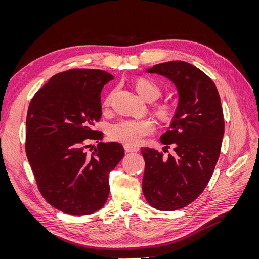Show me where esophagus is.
Returning <instances> with one entry per match:
<instances>
[{
  "instance_id": "obj_1",
  "label": "esophagus",
  "mask_w": 259,
  "mask_h": 259,
  "mask_svg": "<svg viewBox=\"0 0 259 259\" xmlns=\"http://www.w3.org/2000/svg\"><path fill=\"white\" fill-rule=\"evenodd\" d=\"M124 149L126 152H137L138 151V148L130 147V146H124Z\"/></svg>"
}]
</instances>
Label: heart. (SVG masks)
Here are the masks:
<instances>
[{"mask_svg":"<svg viewBox=\"0 0 259 259\" xmlns=\"http://www.w3.org/2000/svg\"><path fill=\"white\" fill-rule=\"evenodd\" d=\"M135 88L139 95L146 101H154L162 94V91L158 84H155L153 81L149 79H145V77H140V79L136 81ZM110 98L111 95H109L105 99V106H108L109 103H110ZM155 112L156 115L162 120L168 119L171 114L170 109L164 105L156 107ZM153 131L154 125L150 120H121L112 125L110 132H109V135H110L111 139L115 140L117 143L130 147H136L143 142L146 136L150 135Z\"/></svg>","mask_w":259,"mask_h":259,"instance_id":"b5f03b06","label":"heart"}]
</instances>
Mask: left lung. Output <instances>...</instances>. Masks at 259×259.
I'll return each instance as SVG.
<instances>
[{
    "label": "left lung",
    "mask_w": 259,
    "mask_h": 259,
    "mask_svg": "<svg viewBox=\"0 0 259 259\" xmlns=\"http://www.w3.org/2000/svg\"><path fill=\"white\" fill-rule=\"evenodd\" d=\"M173 82L178 104L161 143L175 153L164 156L142 148L145 159L143 192L160 210L190 204L205 189L221 153L225 132L223 108L216 85L200 69L186 61H167L147 69Z\"/></svg>",
    "instance_id": "1"
}]
</instances>
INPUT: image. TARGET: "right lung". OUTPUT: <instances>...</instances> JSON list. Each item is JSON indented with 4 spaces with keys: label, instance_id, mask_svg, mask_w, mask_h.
Returning <instances> with one entry per match:
<instances>
[{
    "label": "right lung",
    "instance_id": "add662e5",
    "mask_svg": "<svg viewBox=\"0 0 259 259\" xmlns=\"http://www.w3.org/2000/svg\"><path fill=\"white\" fill-rule=\"evenodd\" d=\"M113 75L97 69L55 74L31 100L26 121V153L38 190L52 206L84 216L105 205L109 173L124 156L121 144L93 130L101 117L100 93Z\"/></svg>",
    "mask_w": 259,
    "mask_h": 259
}]
</instances>
